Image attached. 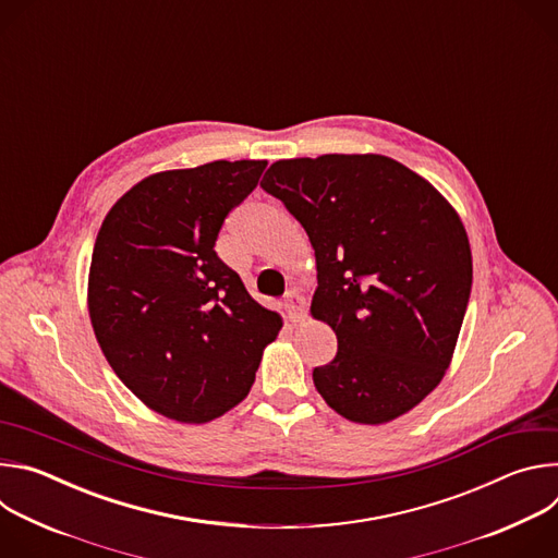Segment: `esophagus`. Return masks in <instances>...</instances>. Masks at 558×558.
Segmentation results:
<instances>
[{"label":"esophagus","instance_id":"1","mask_svg":"<svg viewBox=\"0 0 558 558\" xmlns=\"http://www.w3.org/2000/svg\"><path fill=\"white\" fill-rule=\"evenodd\" d=\"M284 313L291 323H302L306 317V300L298 291H289L284 298Z\"/></svg>","mask_w":558,"mask_h":558}]
</instances>
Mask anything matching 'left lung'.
<instances>
[{"instance_id": "1", "label": "left lung", "mask_w": 558, "mask_h": 558, "mask_svg": "<svg viewBox=\"0 0 558 558\" xmlns=\"http://www.w3.org/2000/svg\"><path fill=\"white\" fill-rule=\"evenodd\" d=\"M260 187L280 198L315 250L311 315L338 336L313 368L325 402L386 424L441 381L465 315L472 256L450 203L381 154L276 161Z\"/></svg>"}]
</instances>
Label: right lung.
<instances>
[{
	"label": "right lung",
	"mask_w": 558,
	"mask_h": 558,
	"mask_svg": "<svg viewBox=\"0 0 558 558\" xmlns=\"http://www.w3.org/2000/svg\"><path fill=\"white\" fill-rule=\"evenodd\" d=\"M265 168L214 161L151 174L99 229L88 278L97 342L119 379L170 420L205 424L241 404L282 327L214 252Z\"/></svg>",
	"instance_id": "add662e5"
}]
</instances>
